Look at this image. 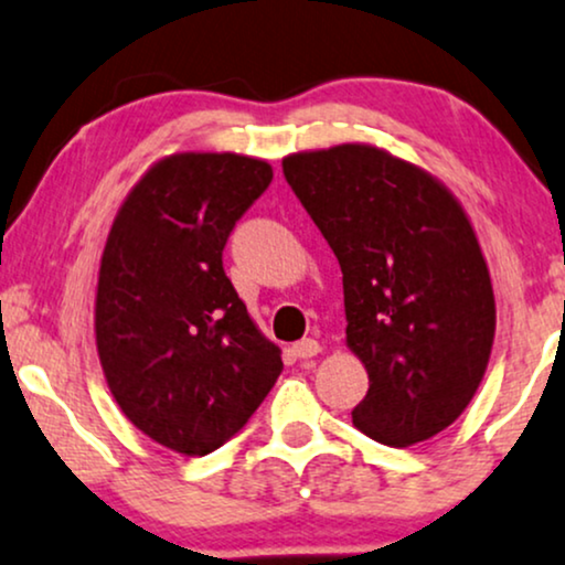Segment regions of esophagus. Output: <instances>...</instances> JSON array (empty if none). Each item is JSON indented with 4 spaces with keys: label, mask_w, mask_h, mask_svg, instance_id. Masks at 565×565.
Masks as SVG:
<instances>
[{
    "label": "esophagus",
    "mask_w": 565,
    "mask_h": 565,
    "mask_svg": "<svg viewBox=\"0 0 565 565\" xmlns=\"http://www.w3.org/2000/svg\"><path fill=\"white\" fill-rule=\"evenodd\" d=\"M319 351H322V345L311 338H303V340H298V343H294L296 359H315Z\"/></svg>",
    "instance_id": "34e87169"
}]
</instances>
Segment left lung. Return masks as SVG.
<instances>
[{
    "label": "left lung",
    "mask_w": 565,
    "mask_h": 565,
    "mask_svg": "<svg viewBox=\"0 0 565 565\" xmlns=\"http://www.w3.org/2000/svg\"><path fill=\"white\" fill-rule=\"evenodd\" d=\"M343 271L345 343L369 374L353 424L406 448L475 398L495 340L490 269L463 206L422 167L369 143L282 159Z\"/></svg>",
    "instance_id": "1"
}]
</instances>
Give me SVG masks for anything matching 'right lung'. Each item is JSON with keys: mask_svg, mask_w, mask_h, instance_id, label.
<instances>
[{"mask_svg": "<svg viewBox=\"0 0 565 565\" xmlns=\"http://www.w3.org/2000/svg\"><path fill=\"white\" fill-rule=\"evenodd\" d=\"M271 183L264 159H159L122 201L102 254L94 327L104 377L143 435L206 456L282 372L222 267L235 222Z\"/></svg>", "mask_w": 565, "mask_h": 565, "instance_id": "obj_1", "label": "right lung"}]
</instances>
